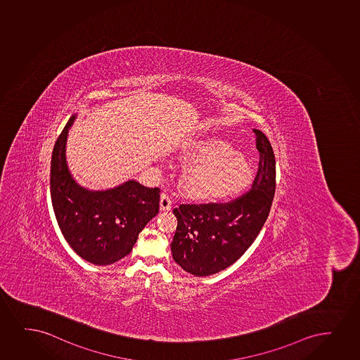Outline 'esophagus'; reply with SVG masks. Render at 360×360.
I'll use <instances>...</instances> for the list:
<instances>
[{"instance_id": "1", "label": "esophagus", "mask_w": 360, "mask_h": 360, "mask_svg": "<svg viewBox=\"0 0 360 360\" xmlns=\"http://www.w3.org/2000/svg\"><path fill=\"white\" fill-rule=\"evenodd\" d=\"M160 210H172V197L169 196L167 192H163V193L160 195Z\"/></svg>"}]
</instances>
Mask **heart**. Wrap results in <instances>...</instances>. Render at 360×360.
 Here are the masks:
<instances>
[{
    "instance_id": "heart-1",
    "label": "heart",
    "mask_w": 360,
    "mask_h": 360,
    "mask_svg": "<svg viewBox=\"0 0 360 360\" xmlns=\"http://www.w3.org/2000/svg\"><path fill=\"white\" fill-rule=\"evenodd\" d=\"M195 165L182 178L188 196L196 200H218L235 196L246 188L252 179L250 162L229 142L205 137L186 147L182 157Z\"/></svg>"
}]
</instances>
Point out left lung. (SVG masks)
<instances>
[{"mask_svg":"<svg viewBox=\"0 0 360 360\" xmlns=\"http://www.w3.org/2000/svg\"><path fill=\"white\" fill-rule=\"evenodd\" d=\"M259 165L250 191L228 203L180 205L172 242L175 263L196 276L233 264L255 242L268 218L275 193V155L268 137L253 129Z\"/></svg>","mask_w":360,"mask_h":360,"instance_id":"8db88e82","label":"left lung"}]
</instances>
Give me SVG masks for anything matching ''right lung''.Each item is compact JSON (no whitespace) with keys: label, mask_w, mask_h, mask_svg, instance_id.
<instances>
[{"label":"right lung","mask_w":360,"mask_h":360,"mask_svg":"<svg viewBox=\"0 0 360 360\" xmlns=\"http://www.w3.org/2000/svg\"><path fill=\"white\" fill-rule=\"evenodd\" d=\"M74 114L56 141L51 160V200L64 238L82 259L113 264L131 252L139 233L160 212L158 187L135 180L91 191L74 180L65 160V143Z\"/></svg>","instance_id":"obj_1"}]
</instances>
